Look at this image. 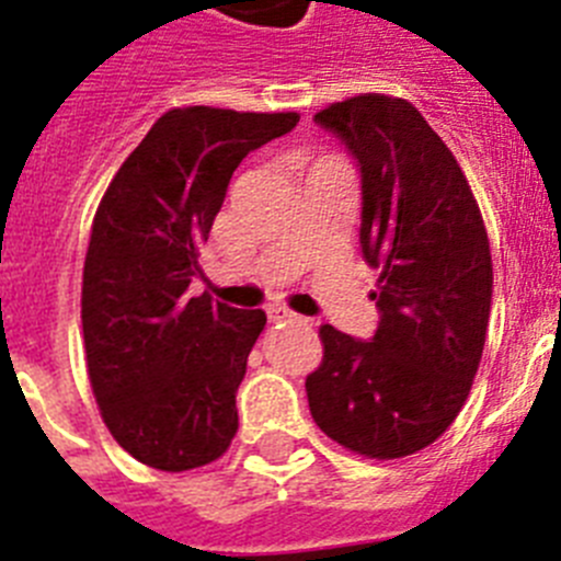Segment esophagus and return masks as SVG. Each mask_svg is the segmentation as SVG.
Instances as JSON below:
<instances>
[{
  "mask_svg": "<svg viewBox=\"0 0 561 561\" xmlns=\"http://www.w3.org/2000/svg\"><path fill=\"white\" fill-rule=\"evenodd\" d=\"M267 319L271 321H301V316L294 313V310H287L285 305H271V308H267Z\"/></svg>",
  "mask_w": 561,
  "mask_h": 561,
  "instance_id": "obj_1",
  "label": "esophagus"
}]
</instances>
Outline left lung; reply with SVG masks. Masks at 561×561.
Masks as SVG:
<instances>
[{
  "label": "left lung",
  "mask_w": 561,
  "mask_h": 561,
  "mask_svg": "<svg viewBox=\"0 0 561 561\" xmlns=\"http://www.w3.org/2000/svg\"><path fill=\"white\" fill-rule=\"evenodd\" d=\"M313 121L358 165V237L381 276L373 339L319 330L324 358L305 381L310 415L364 457L415 455L451 426L483 358L489 233L460 163L409 101L367 92Z\"/></svg>",
  "instance_id": "1"
}]
</instances>
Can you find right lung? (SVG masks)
I'll return each mask as SVG.
<instances>
[{"label": "right lung", "mask_w": 561, "mask_h": 561, "mask_svg": "<svg viewBox=\"0 0 561 561\" xmlns=\"http://www.w3.org/2000/svg\"><path fill=\"white\" fill-rule=\"evenodd\" d=\"M299 124L296 112L169 110L92 222L81 287L87 369L112 437L135 460L188 471L237 435V389L262 310L188 296L233 169Z\"/></svg>", "instance_id": "add662e5"}]
</instances>
